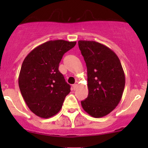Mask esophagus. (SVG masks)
Returning <instances> with one entry per match:
<instances>
[{"instance_id":"1","label":"esophagus","mask_w":148,"mask_h":148,"mask_svg":"<svg viewBox=\"0 0 148 148\" xmlns=\"http://www.w3.org/2000/svg\"><path fill=\"white\" fill-rule=\"evenodd\" d=\"M72 86H73V89H74V90H75V89L77 88V86H78V84H74L72 85Z\"/></svg>"}]
</instances>
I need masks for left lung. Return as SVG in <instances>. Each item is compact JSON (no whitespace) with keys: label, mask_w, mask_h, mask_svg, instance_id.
Here are the masks:
<instances>
[{"label":"left lung","mask_w":148,"mask_h":148,"mask_svg":"<svg viewBox=\"0 0 148 148\" xmlns=\"http://www.w3.org/2000/svg\"><path fill=\"white\" fill-rule=\"evenodd\" d=\"M87 68L89 94L81 104L95 118L110 114L118 105L125 85V77L118 56L112 50L94 41H79Z\"/></svg>","instance_id":"obj_1"}]
</instances>
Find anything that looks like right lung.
<instances>
[{
    "label": "right lung",
    "instance_id": "obj_1",
    "mask_svg": "<svg viewBox=\"0 0 148 148\" xmlns=\"http://www.w3.org/2000/svg\"><path fill=\"white\" fill-rule=\"evenodd\" d=\"M76 44L64 40L49 41L33 49L23 60L19 88L28 107L38 117L49 118L57 114L71 91L59 65L64 54Z\"/></svg>",
    "mask_w": 148,
    "mask_h": 148
}]
</instances>
